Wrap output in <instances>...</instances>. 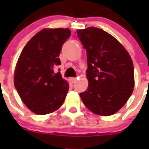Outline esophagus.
<instances>
[{
  "mask_svg": "<svg viewBox=\"0 0 149 149\" xmlns=\"http://www.w3.org/2000/svg\"><path fill=\"white\" fill-rule=\"evenodd\" d=\"M70 81L72 84H74L77 81V78H75V77H72V78H70Z\"/></svg>",
  "mask_w": 149,
  "mask_h": 149,
  "instance_id": "obj_1",
  "label": "esophagus"
}]
</instances>
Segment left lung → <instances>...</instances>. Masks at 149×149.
<instances>
[{"instance_id": "left-lung-1", "label": "left lung", "mask_w": 149, "mask_h": 149, "mask_svg": "<svg viewBox=\"0 0 149 149\" xmlns=\"http://www.w3.org/2000/svg\"><path fill=\"white\" fill-rule=\"evenodd\" d=\"M77 34L86 51L89 81L87 89L80 96L94 113L113 115L122 108L133 93L132 60L119 41L104 30L89 27L77 30Z\"/></svg>"}]
</instances>
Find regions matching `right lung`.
I'll return each instance as SVG.
<instances>
[{
    "instance_id": "right-lung-1",
    "label": "right lung",
    "mask_w": 149,
    "mask_h": 149,
    "mask_svg": "<svg viewBox=\"0 0 149 149\" xmlns=\"http://www.w3.org/2000/svg\"><path fill=\"white\" fill-rule=\"evenodd\" d=\"M70 35L68 28L44 29L30 39L18 58L14 85L24 104L36 114L52 113L65 101L69 86L54 68L61 64L59 56Z\"/></svg>"
}]
</instances>
